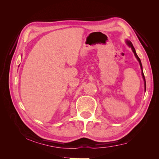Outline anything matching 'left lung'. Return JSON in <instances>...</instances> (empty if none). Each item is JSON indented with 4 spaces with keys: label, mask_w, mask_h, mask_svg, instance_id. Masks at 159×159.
<instances>
[{
    "label": "left lung",
    "mask_w": 159,
    "mask_h": 159,
    "mask_svg": "<svg viewBox=\"0 0 159 159\" xmlns=\"http://www.w3.org/2000/svg\"><path fill=\"white\" fill-rule=\"evenodd\" d=\"M126 44L131 48L132 49V50H133V53H134V56H135V57H136V58L137 59V60L139 61V64H140V66H141V70H142V71H141V74H142V76H143V80H144V81H145V90L146 91V81H145V75H144V74H143V66H142V64H141V60H140V58H139V56H137V53H136V51H135V49H134V48L133 47V44H132V43H131V41H129V40H126Z\"/></svg>",
    "instance_id": "left-lung-1"
}]
</instances>
